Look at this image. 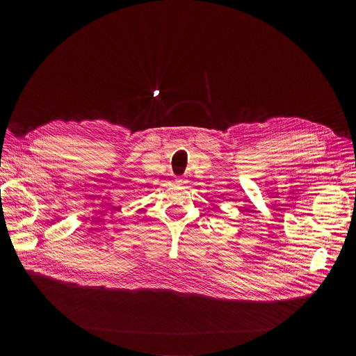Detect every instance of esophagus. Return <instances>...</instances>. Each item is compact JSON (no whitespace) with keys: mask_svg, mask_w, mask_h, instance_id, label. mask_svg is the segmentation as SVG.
Masks as SVG:
<instances>
[{"mask_svg":"<svg viewBox=\"0 0 356 356\" xmlns=\"http://www.w3.org/2000/svg\"><path fill=\"white\" fill-rule=\"evenodd\" d=\"M186 183H188V180H186L184 177H177V179H176V184H177V186H183V184H186Z\"/></svg>","mask_w":356,"mask_h":356,"instance_id":"obj_1","label":"esophagus"}]
</instances>
